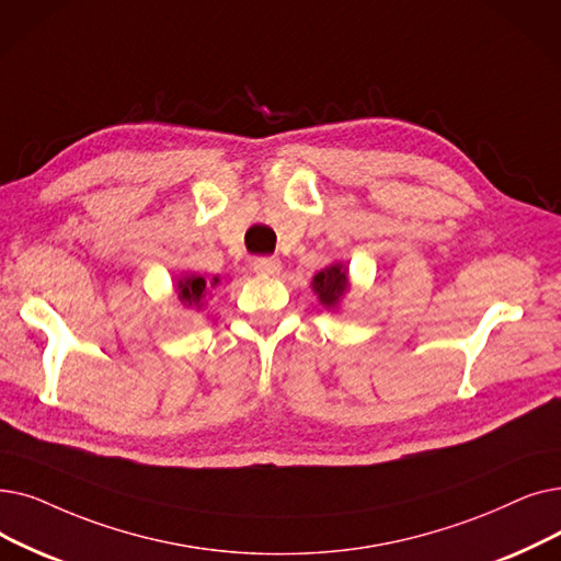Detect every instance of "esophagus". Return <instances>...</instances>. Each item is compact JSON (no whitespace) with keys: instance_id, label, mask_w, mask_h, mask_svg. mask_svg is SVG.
I'll return each mask as SVG.
<instances>
[{"instance_id":"obj_1","label":"esophagus","mask_w":561,"mask_h":561,"mask_svg":"<svg viewBox=\"0 0 561 561\" xmlns=\"http://www.w3.org/2000/svg\"><path fill=\"white\" fill-rule=\"evenodd\" d=\"M252 267L259 275H277L282 271V263L275 256H256L252 261Z\"/></svg>"}]
</instances>
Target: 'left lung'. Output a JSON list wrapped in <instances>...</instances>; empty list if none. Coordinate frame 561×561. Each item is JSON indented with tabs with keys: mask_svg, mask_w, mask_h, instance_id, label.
Segmentation results:
<instances>
[{
	"mask_svg": "<svg viewBox=\"0 0 561 561\" xmlns=\"http://www.w3.org/2000/svg\"><path fill=\"white\" fill-rule=\"evenodd\" d=\"M313 294L319 296L321 305L328 309H336L341 298L348 290V271L344 263H332L323 267L321 273H316L311 279Z\"/></svg>",
	"mask_w": 561,
	"mask_h": 561,
	"instance_id": "8db88e82",
	"label": "left lung"
}]
</instances>
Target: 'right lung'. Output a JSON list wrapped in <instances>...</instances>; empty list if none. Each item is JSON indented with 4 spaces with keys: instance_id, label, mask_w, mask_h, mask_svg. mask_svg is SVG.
Returning <instances> with one entry per match:
<instances>
[{
    "instance_id": "obj_1",
    "label": "right lung",
    "mask_w": 561,
    "mask_h": 561,
    "mask_svg": "<svg viewBox=\"0 0 561 561\" xmlns=\"http://www.w3.org/2000/svg\"><path fill=\"white\" fill-rule=\"evenodd\" d=\"M217 282H220V279L213 277L210 286H215ZM176 294H179V300H181L185 307H199L202 300H204L206 294H208V284H206V279L199 277V275H185V277H181L179 284H176Z\"/></svg>"
}]
</instances>
